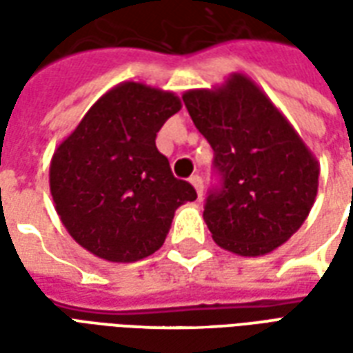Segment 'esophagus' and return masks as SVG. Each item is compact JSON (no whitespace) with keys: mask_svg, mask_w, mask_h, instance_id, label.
I'll return each mask as SVG.
<instances>
[{"mask_svg":"<svg viewBox=\"0 0 353 353\" xmlns=\"http://www.w3.org/2000/svg\"><path fill=\"white\" fill-rule=\"evenodd\" d=\"M192 183V187L196 189V192H199V196H202V191H204V181H202V177L199 176V174H194V176H191V179H189Z\"/></svg>","mask_w":353,"mask_h":353,"instance_id":"34e87169","label":"esophagus"}]
</instances>
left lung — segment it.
<instances>
[{"instance_id":"8db88e82","label":"left lung","mask_w":353,"mask_h":353,"mask_svg":"<svg viewBox=\"0 0 353 353\" xmlns=\"http://www.w3.org/2000/svg\"><path fill=\"white\" fill-rule=\"evenodd\" d=\"M183 103L214 149L215 185L204 221L238 255L272 252L299 230L318 192L319 168L303 139L244 75L217 90H191Z\"/></svg>"}]
</instances>
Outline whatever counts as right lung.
<instances>
[{
	"label": "right lung",
	"mask_w": 353,
	"mask_h": 353,
	"mask_svg": "<svg viewBox=\"0 0 353 353\" xmlns=\"http://www.w3.org/2000/svg\"><path fill=\"white\" fill-rule=\"evenodd\" d=\"M181 109L172 92L124 83L94 103L50 162V192L73 240L101 259L132 263L166 240L174 212L196 199L157 149Z\"/></svg>",
	"instance_id": "add662e5"
}]
</instances>
